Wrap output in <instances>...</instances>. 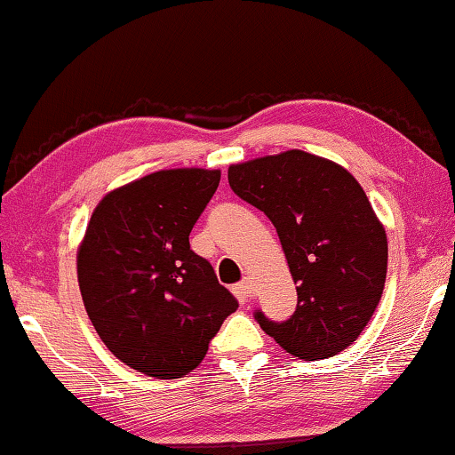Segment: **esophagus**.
<instances>
[{"instance_id": "obj_1", "label": "esophagus", "mask_w": 455, "mask_h": 455, "mask_svg": "<svg viewBox=\"0 0 455 455\" xmlns=\"http://www.w3.org/2000/svg\"><path fill=\"white\" fill-rule=\"evenodd\" d=\"M233 294L241 304H247L251 300V296H253V286H251L249 280H243L233 288Z\"/></svg>"}]
</instances>
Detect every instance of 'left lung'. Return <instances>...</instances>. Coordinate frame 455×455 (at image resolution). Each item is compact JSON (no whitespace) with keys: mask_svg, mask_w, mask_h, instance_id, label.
Segmentation results:
<instances>
[{"mask_svg":"<svg viewBox=\"0 0 455 455\" xmlns=\"http://www.w3.org/2000/svg\"><path fill=\"white\" fill-rule=\"evenodd\" d=\"M233 192L274 222L296 283L294 315L257 323L298 359L349 347L382 298L388 239L363 188L335 161L300 148L228 167Z\"/></svg>","mask_w":455,"mask_h":455,"instance_id":"8db88e82","label":"left lung"}]
</instances>
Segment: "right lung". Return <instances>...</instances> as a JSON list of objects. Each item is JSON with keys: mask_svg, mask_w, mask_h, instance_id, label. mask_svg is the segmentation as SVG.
<instances>
[{"mask_svg": "<svg viewBox=\"0 0 455 455\" xmlns=\"http://www.w3.org/2000/svg\"><path fill=\"white\" fill-rule=\"evenodd\" d=\"M220 181L219 169H161L108 192L77 251L87 316L128 368L181 378L239 302L220 286L189 233Z\"/></svg>", "mask_w": 455, "mask_h": 455, "instance_id": "1", "label": "right lung"}]
</instances>
